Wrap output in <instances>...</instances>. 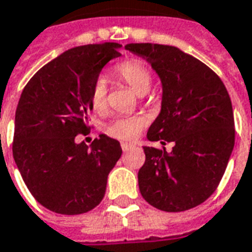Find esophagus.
Returning a JSON list of instances; mask_svg holds the SVG:
<instances>
[{"mask_svg": "<svg viewBox=\"0 0 252 252\" xmlns=\"http://www.w3.org/2000/svg\"><path fill=\"white\" fill-rule=\"evenodd\" d=\"M132 148H136V144H133V143H122V149L124 152L129 151V149H132Z\"/></svg>", "mask_w": 252, "mask_h": 252, "instance_id": "1", "label": "esophagus"}]
</instances>
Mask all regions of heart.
I'll use <instances>...</instances> for the list:
<instances>
[{
	"label": "heart",
	"mask_w": 252,
	"mask_h": 252,
	"mask_svg": "<svg viewBox=\"0 0 252 252\" xmlns=\"http://www.w3.org/2000/svg\"><path fill=\"white\" fill-rule=\"evenodd\" d=\"M119 78L124 80L132 91L139 96H144L151 90L152 75L145 64L139 61H128L115 68ZM92 109L96 113H103L107 109V80L103 76L96 78L90 95ZM145 120L139 116H123L113 119L104 126V132L113 139H134L143 130Z\"/></svg>",
	"instance_id": "b5f03b06"
}]
</instances>
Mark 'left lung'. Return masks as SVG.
I'll return each mask as SVG.
<instances>
[{"instance_id": "1", "label": "left lung", "mask_w": 252, "mask_h": 252, "mask_svg": "<svg viewBox=\"0 0 252 252\" xmlns=\"http://www.w3.org/2000/svg\"><path fill=\"white\" fill-rule=\"evenodd\" d=\"M126 49L145 59L162 86L161 111L148 140L174 144L170 152L143 147L140 193L162 211L193 209L216 191L233 153L235 129L227 90L214 71L178 47L128 43Z\"/></svg>"}]
</instances>
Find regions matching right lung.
I'll list each match as a JSON object with an SVG mask.
<instances>
[{
  "mask_svg": "<svg viewBox=\"0 0 252 252\" xmlns=\"http://www.w3.org/2000/svg\"><path fill=\"white\" fill-rule=\"evenodd\" d=\"M120 49L105 42L67 50L36 71L21 94L13 157L32 197L54 213L76 216L97 206L122 157L120 143L107 134L90 147L75 141L88 130L94 82Z\"/></svg>",
  "mask_w": 252,
  "mask_h": 252,
  "instance_id": "add662e5",
  "label": "right lung"
}]
</instances>
